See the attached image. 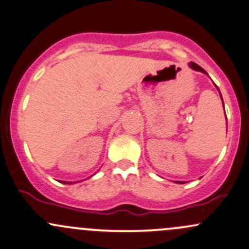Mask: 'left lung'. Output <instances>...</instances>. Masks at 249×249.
<instances>
[{"mask_svg":"<svg viewBox=\"0 0 249 249\" xmlns=\"http://www.w3.org/2000/svg\"><path fill=\"white\" fill-rule=\"evenodd\" d=\"M190 67L192 68V69L197 70V71H201V72H204V74H206L205 70H204L203 68H200L199 65H198V64H196V63H193V62H192V63H190ZM221 98H222V95H221ZM222 101H223V100H222Z\"/></svg>","mask_w":249,"mask_h":249,"instance_id":"8db88e82","label":"left lung"}]
</instances>
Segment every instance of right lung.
Wrapping results in <instances>:
<instances>
[{"mask_svg": "<svg viewBox=\"0 0 249 249\" xmlns=\"http://www.w3.org/2000/svg\"><path fill=\"white\" fill-rule=\"evenodd\" d=\"M63 184H67V182H65V181H63Z\"/></svg>", "mask_w": 249, "mask_h": 249, "instance_id": "1", "label": "right lung"}]
</instances>
